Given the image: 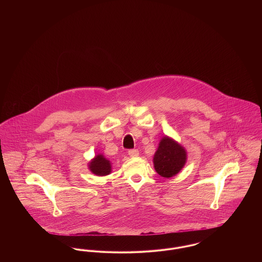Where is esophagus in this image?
Listing matches in <instances>:
<instances>
[{
  "instance_id": "esophagus-1",
  "label": "esophagus",
  "mask_w": 262,
  "mask_h": 262,
  "mask_svg": "<svg viewBox=\"0 0 262 262\" xmlns=\"http://www.w3.org/2000/svg\"><path fill=\"white\" fill-rule=\"evenodd\" d=\"M138 150L137 149H129L128 150V155L130 157H137L138 156Z\"/></svg>"
}]
</instances>
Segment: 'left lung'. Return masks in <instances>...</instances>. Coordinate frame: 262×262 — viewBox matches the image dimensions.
<instances>
[{"instance_id": "left-lung-1", "label": "left lung", "mask_w": 262, "mask_h": 262, "mask_svg": "<svg viewBox=\"0 0 262 262\" xmlns=\"http://www.w3.org/2000/svg\"><path fill=\"white\" fill-rule=\"evenodd\" d=\"M187 161V152L170 137H165L159 143L153 163L156 172L164 178L178 174Z\"/></svg>"}]
</instances>
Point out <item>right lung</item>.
Wrapping results in <instances>:
<instances>
[{
    "instance_id": "1",
    "label": "right lung",
    "mask_w": 262,
    "mask_h": 262,
    "mask_svg": "<svg viewBox=\"0 0 262 262\" xmlns=\"http://www.w3.org/2000/svg\"><path fill=\"white\" fill-rule=\"evenodd\" d=\"M89 169L93 174L106 176L111 173V164L103 155H97L89 165Z\"/></svg>"
}]
</instances>
